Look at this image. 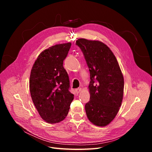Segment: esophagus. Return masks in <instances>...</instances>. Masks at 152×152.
I'll use <instances>...</instances> for the list:
<instances>
[{
  "mask_svg": "<svg viewBox=\"0 0 152 152\" xmlns=\"http://www.w3.org/2000/svg\"><path fill=\"white\" fill-rule=\"evenodd\" d=\"M76 92H77V94H79V92H81V88H77V89H76Z\"/></svg>",
  "mask_w": 152,
  "mask_h": 152,
  "instance_id": "34e87169",
  "label": "esophagus"
}]
</instances>
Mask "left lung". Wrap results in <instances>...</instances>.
<instances>
[{
	"label": "left lung",
	"instance_id": "8db88e82",
	"mask_svg": "<svg viewBox=\"0 0 152 152\" xmlns=\"http://www.w3.org/2000/svg\"><path fill=\"white\" fill-rule=\"evenodd\" d=\"M80 48L90 72V100L85 105L89 120L105 126L113 120L120 107L124 78L119 64L110 48L100 41L79 39Z\"/></svg>",
	"mask_w": 152,
	"mask_h": 152
}]
</instances>
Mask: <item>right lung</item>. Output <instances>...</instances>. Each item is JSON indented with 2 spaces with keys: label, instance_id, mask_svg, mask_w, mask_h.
<instances>
[{
  "label": "right lung",
  "instance_id": "right-lung-1",
  "mask_svg": "<svg viewBox=\"0 0 152 152\" xmlns=\"http://www.w3.org/2000/svg\"><path fill=\"white\" fill-rule=\"evenodd\" d=\"M71 45V42L57 44L44 50L31 71V96L39 114L48 123L63 121L74 99L69 92L68 75L63 65Z\"/></svg>",
  "mask_w": 152,
  "mask_h": 152
}]
</instances>
